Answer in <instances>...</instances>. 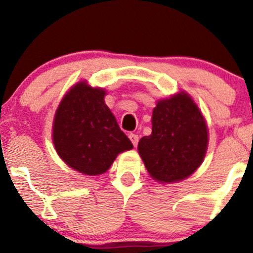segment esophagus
I'll return each instance as SVG.
<instances>
[{"label": "esophagus", "instance_id": "obj_1", "mask_svg": "<svg viewBox=\"0 0 253 253\" xmlns=\"http://www.w3.org/2000/svg\"><path fill=\"white\" fill-rule=\"evenodd\" d=\"M128 137H129V139H131L132 144H133L134 147H137V144H138V141H139V137L137 136L136 133H129Z\"/></svg>", "mask_w": 253, "mask_h": 253}]
</instances>
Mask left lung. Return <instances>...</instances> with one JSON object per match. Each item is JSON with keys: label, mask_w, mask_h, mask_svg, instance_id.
<instances>
[{"label": "left lung", "mask_w": 253, "mask_h": 253, "mask_svg": "<svg viewBox=\"0 0 253 253\" xmlns=\"http://www.w3.org/2000/svg\"><path fill=\"white\" fill-rule=\"evenodd\" d=\"M152 134L141 138L138 152L150 176L174 182L190 176L205 158L208 132L203 116L185 93L158 101Z\"/></svg>", "instance_id": "left-lung-1"}]
</instances>
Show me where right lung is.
<instances>
[{
    "label": "right lung",
    "mask_w": 253,
    "mask_h": 253,
    "mask_svg": "<svg viewBox=\"0 0 253 253\" xmlns=\"http://www.w3.org/2000/svg\"><path fill=\"white\" fill-rule=\"evenodd\" d=\"M104 96L105 90L82 82L66 94L56 111L52 136L57 154L82 174H103L119 153L133 148Z\"/></svg>",
    "instance_id": "right-lung-1"
}]
</instances>
